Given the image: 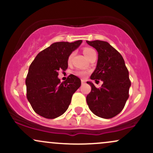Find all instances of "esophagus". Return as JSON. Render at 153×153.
Segmentation results:
<instances>
[{"label": "esophagus", "instance_id": "esophagus-1", "mask_svg": "<svg viewBox=\"0 0 153 153\" xmlns=\"http://www.w3.org/2000/svg\"><path fill=\"white\" fill-rule=\"evenodd\" d=\"M81 83L82 84V85H83V84H85V80H81Z\"/></svg>", "mask_w": 153, "mask_h": 153}]
</instances>
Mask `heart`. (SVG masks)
Returning a JSON list of instances; mask_svg holds the SVG:
<instances>
[{
	"instance_id": "obj_1",
	"label": "heart",
	"mask_w": 153,
	"mask_h": 153,
	"mask_svg": "<svg viewBox=\"0 0 153 153\" xmlns=\"http://www.w3.org/2000/svg\"><path fill=\"white\" fill-rule=\"evenodd\" d=\"M83 53L85 55V57H86L87 58H88V57H90V56L92 55V54H96V51L94 50V49L91 48V47H85V48H84V50H83ZM72 57H73V54L70 55L69 58H68V60L69 61L71 60ZM87 74H88L87 72H85V71L77 72V75H78V76L82 77V78H85V77H86Z\"/></svg>"
}]
</instances>
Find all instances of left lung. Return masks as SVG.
Here are the masks:
<instances>
[{
    "label": "left lung",
    "instance_id": "8db88e82",
    "mask_svg": "<svg viewBox=\"0 0 153 153\" xmlns=\"http://www.w3.org/2000/svg\"><path fill=\"white\" fill-rule=\"evenodd\" d=\"M98 52L96 68L91 75V80H101L103 84L97 88L92 82L86 101L95 115L103 119H111L119 114L129 98L131 82L129 72L122 56L107 42L86 41Z\"/></svg>",
    "mask_w": 153,
    "mask_h": 153
}]
</instances>
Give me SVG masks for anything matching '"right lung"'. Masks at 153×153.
I'll return each mask as SVG.
<instances>
[{
    "instance_id": "right-lung-1",
    "label": "right lung",
    "mask_w": 153,
    "mask_h": 153,
    "mask_svg": "<svg viewBox=\"0 0 153 153\" xmlns=\"http://www.w3.org/2000/svg\"><path fill=\"white\" fill-rule=\"evenodd\" d=\"M74 42H54L35 57L26 79V96L36 114L47 119H55L68 108L73 94L81 85L80 79L71 74L61 82L58 71H65L68 58L81 45Z\"/></svg>"
}]
</instances>
